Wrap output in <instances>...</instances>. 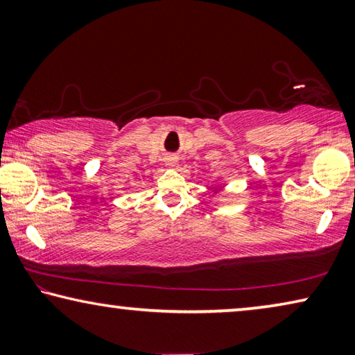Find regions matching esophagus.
Returning a JSON list of instances; mask_svg holds the SVG:
<instances>
[{
  "instance_id": "esophagus-1",
  "label": "esophagus",
  "mask_w": 355,
  "mask_h": 355,
  "mask_svg": "<svg viewBox=\"0 0 355 355\" xmlns=\"http://www.w3.org/2000/svg\"><path fill=\"white\" fill-rule=\"evenodd\" d=\"M171 161H173V159H171Z\"/></svg>"
}]
</instances>
